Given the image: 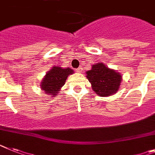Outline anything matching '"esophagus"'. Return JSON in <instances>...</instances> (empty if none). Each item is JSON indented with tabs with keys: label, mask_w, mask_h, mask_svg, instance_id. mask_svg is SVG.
Returning a JSON list of instances; mask_svg holds the SVG:
<instances>
[{
	"label": "esophagus",
	"mask_w": 155,
	"mask_h": 155,
	"mask_svg": "<svg viewBox=\"0 0 155 155\" xmlns=\"http://www.w3.org/2000/svg\"><path fill=\"white\" fill-rule=\"evenodd\" d=\"M82 71H83L82 67H78V69H76V72L78 73H81L82 72Z\"/></svg>",
	"instance_id": "34e87169"
}]
</instances>
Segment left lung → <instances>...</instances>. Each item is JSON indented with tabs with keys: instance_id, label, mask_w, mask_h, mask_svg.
Returning <instances> with one entry per match:
<instances>
[{
	"instance_id": "8db88e82",
	"label": "left lung",
	"mask_w": 155,
	"mask_h": 155,
	"mask_svg": "<svg viewBox=\"0 0 155 155\" xmlns=\"http://www.w3.org/2000/svg\"><path fill=\"white\" fill-rule=\"evenodd\" d=\"M86 74L92 90L102 97L116 93L122 80L120 73L108 68L103 63L92 65V69L87 71Z\"/></svg>"
}]
</instances>
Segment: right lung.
<instances>
[{
	"label": "right lung",
	"instance_id": "right-lung-1",
	"mask_svg": "<svg viewBox=\"0 0 155 155\" xmlns=\"http://www.w3.org/2000/svg\"><path fill=\"white\" fill-rule=\"evenodd\" d=\"M74 74V71L70 67L62 68L53 67L44 77L41 83V88L49 96H55L64 85L67 77Z\"/></svg>",
	"mask_w": 155,
	"mask_h": 155
}]
</instances>
